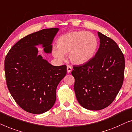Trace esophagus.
<instances>
[{
	"label": "esophagus",
	"instance_id": "1",
	"mask_svg": "<svg viewBox=\"0 0 132 132\" xmlns=\"http://www.w3.org/2000/svg\"><path fill=\"white\" fill-rule=\"evenodd\" d=\"M72 67L70 65L67 66V72H68V73H70V72L72 71Z\"/></svg>",
	"mask_w": 132,
	"mask_h": 132
}]
</instances>
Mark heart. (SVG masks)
<instances>
[{
    "mask_svg": "<svg viewBox=\"0 0 132 132\" xmlns=\"http://www.w3.org/2000/svg\"><path fill=\"white\" fill-rule=\"evenodd\" d=\"M99 41L93 33L87 31H72L61 36L57 40V47L53 48V55L60 60L68 54L70 62L82 64L92 60L97 51Z\"/></svg>",
    "mask_w": 132,
    "mask_h": 132,
    "instance_id": "obj_1",
    "label": "heart"
}]
</instances>
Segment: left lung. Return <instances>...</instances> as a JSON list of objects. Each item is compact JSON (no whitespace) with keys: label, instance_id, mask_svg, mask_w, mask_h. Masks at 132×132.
Returning <instances> with one entry per match:
<instances>
[{"label":"left lung","instance_id":"1","mask_svg":"<svg viewBox=\"0 0 132 132\" xmlns=\"http://www.w3.org/2000/svg\"><path fill=\"white\" fill-rule=\"evenodd\" d=\"M100 46L95 56L82 65L73 66L74 90L84 108L98 111L110 105L124 80L125 60L116 42L98 32Z\"/></svg>","mask_w":132,"mask_h":132}]
</instances>
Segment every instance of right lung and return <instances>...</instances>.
<instances>
[{"label": "right lung", "instance_id": "obj_1", "mask_svg": "<svg viewBox=\"0 0 132 132\" xmlns=\"http://www.w3.org/2000/svg\"><path fill=\"white\" fill-rule=\"evenodd\" d=\"M58 30V28L45 29L24 37L5 57L8 90L16 103L31 114H42L53 107L57 85L66 75V65H51L38 55L35 47L42 44L45 53H51V44Z\"/></svg>", "mask_w": 132, "mask_h": 132}]
</instances>
